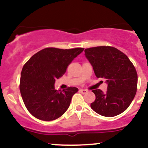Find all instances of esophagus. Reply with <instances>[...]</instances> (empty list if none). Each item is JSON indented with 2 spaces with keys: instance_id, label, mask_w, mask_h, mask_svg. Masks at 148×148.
<instances>
[{
  "instance_id": "obj_1",
  "label": "esophagus",
  "mask_w": 148,
  "mask_h": 148,
  "mask_svg": "<svg viewBox=\"0 0 148 148\" xmlns=\"http://www.w3.org/2000/svg\"><path fill=\"white\" fill-rule=\"evenodd\" d=\"M79 92H81L82 94H86V93H87L88 92V90H86V89H81L79 90Z\"/></svg>"
}]
</instances>
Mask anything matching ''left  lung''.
<instances>
[{
	"instance_id": "1",
	"label": "left lung",
	"mask_w": 148,
	"mask_h": 148,
	"mask_svg": "<svg viewBox=\"0 0 148 148\" xmlns=\"http://www.w3.org/2000/svg\"><path fill=\"white\" fill-rule=\"evenodd\" d=\"M85 56L97 78L107 79V91L94 89L96 97L91 108L100 115L114 117L128 108L138 87V74L133 64L121 51L109 46L84 50Z\"/></svg>"
}]
</instances>
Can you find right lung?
Instances as JSON below:
<instances>
[{"label":"right lung","mask_w":148,"mask_h":148,"mask_svg":"<svg viewBox=\"0 0 148 148\" xmlns=\"http://www.w3.org/2000/svg\"><path fill=\"white\" fill-rule=\"evenodd\" d=\"M84 49L46 48L35 53L25 64L19 87L25 106L34 117L51 121L66 111L71 97L79 89L69 86L62 91L56 90L54 83Z\"/></svg>","instance_id":"1"}]
</instances>
